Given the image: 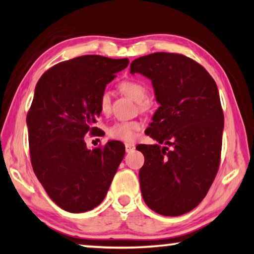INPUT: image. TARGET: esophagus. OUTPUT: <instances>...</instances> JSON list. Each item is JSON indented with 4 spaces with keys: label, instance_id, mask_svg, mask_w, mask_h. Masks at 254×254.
Here are the masks:
<instances>
[{
    "label": "esophagus",
    "instance_id": "1",
    "mask_svg": "<svg viewBox=\"0 0 254 254\" xmlns=\"http://www.w3.org/2000/svg\"><path fill=\"white\" fill-rule=\"evenodd\" d=\"M126 152H131L133 150H135V144L134 143H126Z\"/></svg>",
    "mask_w": 254,
    "mask_h": 254
}]
</instances>
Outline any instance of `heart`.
<instances>
[{
    "label": "heart",
    "mask_w": 254,
    "mask_h": 254,
    "mask_svg": "<svg viewBox=\"0 0 254 254\" xmlns=\"http://www.w3.org/2000/svg\"><path fill=\"white\" fill-rule=\"evenodd\" d=\"M120 89L125 95L131 100L137 102L141 110H148L151 105V102L145 100L148 89L144 84L134 81V80H126L120 83ZM111 108V93L104 90L100 96V109L103 113H108ZM142 128V124L138 121H120L109 128V136L112 138L120 139L125 142H131L136 138V133Z\"/></svg>",
    "instance_id": "1"
}]
</instances>
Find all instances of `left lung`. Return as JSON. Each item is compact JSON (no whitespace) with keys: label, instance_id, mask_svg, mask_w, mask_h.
Segmentation results:
<instances>
[{"label":"left lung","instance_id":"8db88e82","mask_svg":"<svg viewBox=\"0 0 254 254\" xmlns=\"http://www.w3.org/2000/svg\"><path fill=\"white\" fill-rule=\"evenodd\" d=\"M130 73L151 80L160 104L145 130L158 144L136 146L144 156L142 197L158 214L182 215L204 199L219 170L225 118L218 87L203 66L180 54L139 57Z\"/></svg>","mask_w":254,"mask_h":254}]
</instances>
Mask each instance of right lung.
Wrapping results in <instances>:
<instances>
[{
    "label": "right lung",
    "mask_w": 254,
    "mask_h": 254,
    "mask_svg": "<svg viewBox=\"0 0 254 254\" xmlns=\"http://www.w3.org/2000/svg\"><path fill=\"white\" fill-rule=\"evenodd\" d=\"M128 58L86 55L62 62L42 74L27 113L33 171L61 208L71 213L100 205L125 156V145L110 141L88 149L87 133L101 115L100 96Z\"/></svg>",
    "instance_id": "obj_1"
}]
</instances>
